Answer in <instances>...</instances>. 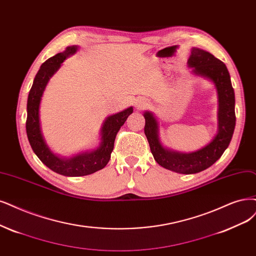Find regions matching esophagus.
Masks as SVG:
<instances>
[{"label":"esophagus","mask_w":256,"mask_h":256,"mask_svg":"<svg viewBox=\"0 0 256 256\" xmlns=\"http://www.w3.org/2000/svg\"><path fill=\"white\" fill-rule=\"evenodd\" d=\"M134 106L137 110H144L148 106V101L144 98H137L134 102Z\"/></svg>","instance_id":"34e87169"}]
</instances>
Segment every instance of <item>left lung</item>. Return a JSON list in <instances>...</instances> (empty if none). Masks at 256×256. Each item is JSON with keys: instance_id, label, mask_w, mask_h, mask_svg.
<instances>
[{"instance_id": "1", "label": "left lung", "mask_w": 256, "mask_h": 256, "mask_svg": "<svg viewBox=\"0 0 256 256\" xmlns=\"http://www.w3.org/2000/svg\"><path fill=\"white\" fill-rule=\"evenodd\" d=\"M188 64L194 74L211 80L215 85L218 96V130L216 136L209 144L196 152L180 153L168 150L160 142L158 122L150 112L144 114V134L158 164L177 173L195 174L216 162L229 146L236 121L235 94L228 68L212 54L193 47Z\"/></svg>"}]
</instances>
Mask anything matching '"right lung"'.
Here are the masks:
<instances>
[{
	"label": "right lung",
	"mask_w": 256,
	"mask_h": 256,
	"mask_svg": "<svg viewBox=\"0 0 256 256\" xmlns=\"http://www.w3.org/2000/svg\"><path fill=\"white\" fill-rule=\"evenodd\" d=\"M78 50V46H68L63 52L56 54L46 60L36 72L32 86L27 99L26 133L30 146L41 162L54 172L64 176H85L99 171L108 164L114 148V142L120 128L124 124L128 117L133 112V108H128L112 115L103 122L100 132V146L92 150H88L70 158H61L54 154L46 144L42 135L39 108L44 90L52 74L60 68L62 62L68 56Z\"/></svg>",
	"instance_id": "obj_1"
}]
</instances>
